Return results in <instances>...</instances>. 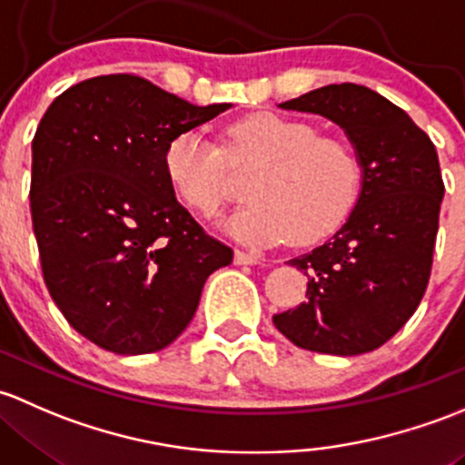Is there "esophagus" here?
<instances>
[{
	"label": "esophagus",
	"mask_w": 465,
	"mask_h": 465,
	"mask_svg": "<svg viewBox=\"0 0 465 465\" xmlns=\"http://www.w3.org/2000/svg\"><path fill=\"white\" fill-rule=\"evenodd\" d=\"M234 264H237V266H257V264H260V257L251 255V252L234 251Z\"/></svg>",
	"instance_id": "esophagus-1"
}]
</instances>
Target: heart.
Listing matches in <instances>:
<instances>
[{
  "label": "heart",
  "instance_id": "obj_1",
  "mask_svg": "<svg viewBox=\"0 0 465 465\" xmlns=\"http://www.w3.org/2000/svg\"><path fill=\"white\" fill-rule=\"evenodd\" d=\"M231 159L260 161L248 183L252 201L222 228L252 246L295 237L313 243L342 226L361 194L358 156L340 138L320 136L311 123L280 114H252L228 129ZM165 174L176 197L213 214L228 197V159L203 129L181 132L165 147Z\"/></svg>",
  "mask_w": 465,
  "mask_h": 465
}]
</instances>
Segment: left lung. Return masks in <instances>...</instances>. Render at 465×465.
Returning a JSON list of instances; mask_svg holds the SVG:
<instances>
[{"mask_svg": "<svg viewBox=\"0 0 465 465\" xmlns=\"http://www.w3.org/2000/svg\"><path fill=\"white\" fill-rule=\"evenodd\" d=\"M277 107L336 123L358 156L362 183L347 222L289 262L309 277V300L272 315V324L309 351H374L408 322L428 289L446 193L437 150L403 109L362 84H327Z\"/></svg>", "mask_w": 465, "mask_h": 465, "instance_id": "1", "label": "left lung"}]
</instances>
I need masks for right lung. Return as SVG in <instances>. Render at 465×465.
<instances>
[{
  "instance_id": "add662e5",
  "label": "right lung",
  "mask_w": 465,
  "mask_h": 465,
  "mask_svg": "<svg viewBox=\"0 0 465 465\" xmlns=\"http://www.w3.org/2000/svg\"><path fill=\"white\" fill-rule=\"evenodd\" d=\"M138 75L60 94L33 138L31 217L46 289L71 327L123 356L161 351L197 311L232 251L174 197L165 147L228 112Z\"/></svg>"
}]
</instances>
